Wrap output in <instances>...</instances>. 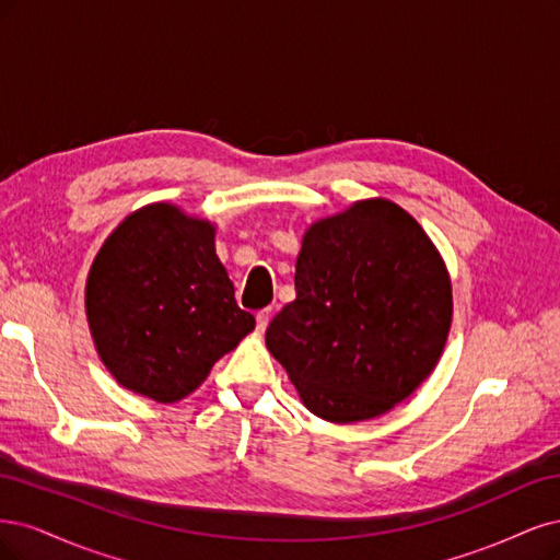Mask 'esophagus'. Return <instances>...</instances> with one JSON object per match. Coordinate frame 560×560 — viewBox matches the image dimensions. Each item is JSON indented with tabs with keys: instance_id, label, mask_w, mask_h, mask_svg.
<instances>
[{
	"instance_id": "1",
	"label": "esophagus",
	"mask_w": 560,
	"mask_h": 560,
	"mask_svg": "<svg viewBox=\"0 0 560 560\" xmlns=\"http://www.w3.org/2000/svg\"><path fill=\"white\" fill-rule=\"evenodd\" d=\"M269 316H272V312H269V310H262V312L256 314V323H258V330H260V332H265L267 323H269Z\"/></svg>"
}]
</instances>
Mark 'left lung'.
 <instances>
[{
    "label": "left lung",
    "instance_id": "1",
    "mask_svg": "<svg viewBox=\"0 0 560 560\" xmlns=\"http://www.w3.org/2000/svg\"><path fill=\"white\" fill-rule=\"evenodd\" d=\"M295 293L265 345L316 417L376 419L417 390L444 351L446 265L411 213L384 197L306 228Z\"/></svg>",
    "mask_w": 560,
    "mask_h": 560
}]
</instances>
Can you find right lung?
I'll use <instances>...</instances> for the list:
<instances>
[{
  "label": "right lung",
  "mask_w": 560,
  "mask_h": 560,
  "mask_svg": "<svg viewBox=\"0 0 560 560\" xmlns=\"http://www.w3.org/2000/svg\"><path fill=\"white\" fill-rule=\"evenodd\" d=\"M215 225L170 202L132 211L85 281V316L116 382L162 405L200 388L256 328L215 256Z\"/></svg>",
  "instance_id": "add662e5"
}]
</instances>
